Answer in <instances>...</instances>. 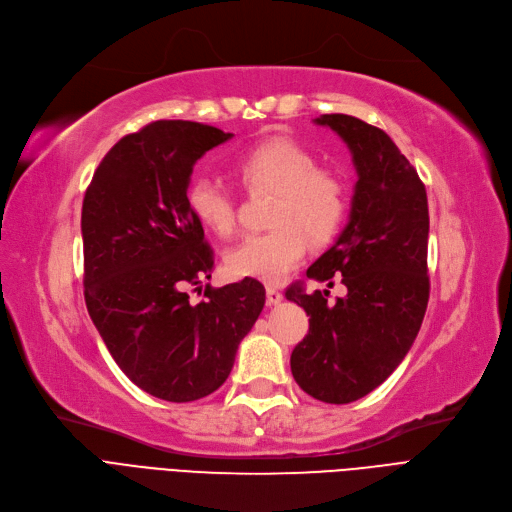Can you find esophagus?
I'll use <instances>...</instances> for the list:
<instances>
[{
  "label": "esophagus",
  "mask_w": 512,
  "mask_h": 512,
  "mask_svg": "<svg viewBox=\"0 0 512 512\" xmlns=\"http://www.w3.org/2000/svg\"><path fill=\"white\" fill-rule=\"evenodd\" d=\"M265 295H268V305H278L282 301V293H280V288H276V286L265 288Z\"/></svg>",
  "instance_id": "obj_1"
}]
</instances>
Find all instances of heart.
<instances>
[{
    "label": "heart",
    "mask_w": 512,
    "mask_h": 512,
    "mask_svg": "<svg viewBox=\"0 0 512 512\" xmlns=\"http://www.w3.org/2000/svg\"><path fill=\"white\" fill-rule=\"evenodd\" d=\"M240 184L249 192H272L270 232L244 236L226 253L228 270L238 278L280 282L303 259L307 238L328 242L347 213L343 177L318 165L316 154L293 140L263 142L234 163ZM192 217L205 230L228 236L236 224L232 194L211 177H198L188 188Z\"/></svg>",
    "instance_id": "1"
}]
</instances>
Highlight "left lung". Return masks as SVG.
Wrapping results in <instances>:
<instances>
[{"mask_svg": "<svg viewBox=\"0 0 512 512\" xmlns=\"http://www.w3.org/2000/svg\"><path fill=\"white\" fill-rule=\"evenodd\" d=\"M318 125L347 144L358 182L337 242L307 268V278H341L347 295L307 293L297 282L286 299L309 316L293 349L297 385L326 404H349L387 381L410 351L429 303L427 190L416 169L379 127L351 115H322Z\"/></svg>", "mask_w": 512, "mask_h": 512, "instance_id": "8db88e82", "label": "left lung"}]
</instances>
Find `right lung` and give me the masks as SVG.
I'll list each match as a JSON object with an SVG mask.
<instances>
[{
	"label": "right lung",
	"instance_id": "add662e5",
	"mask_svg": "<svg viewBox=\"0 0 512 512\" xmlns=\"http://www.w3.org/2000/svg\"><path fill=\"white\" fill-rule=\"evenodd\" d=\"M230 138L203 123L154 121L106 152L83 198L87 311L127 379L165 402L224 385L265 303L255 278L207 284L198 303L186 291L215 263L188 207L190 175Z\"/></svg>",
	"mask_w": 512,
	"mask_h": 512
}]
</instances>
